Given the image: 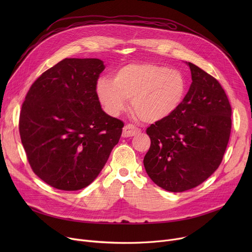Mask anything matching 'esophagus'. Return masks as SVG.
Listing matches in <instances>:
<instances>
[{"mask_svg": "<svg viewBox=\"0 0 252 252\" xmlns=\"http://www.w3.org/2000/svg\"><path fill=\"white\" fill-rule=\"evenodd\" d=\"M140 128L131 126V125H126L123 128V137L124 138H128V137H134L137 134L140 133Z\"/></svg>", "mask_w": 252, "mask_h": 252, "instance_id": "34e87169", "label": "esophagus"}]
</instances>
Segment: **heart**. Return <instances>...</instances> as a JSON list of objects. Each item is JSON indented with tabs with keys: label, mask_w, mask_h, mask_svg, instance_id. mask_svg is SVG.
<instances>
[{
	"label": "heart",
	"mask_w": 252,
	"mask_h": 252,
	"mask_svg": "<svg viewBox=\"0 0 252 252\" xmlns=\"http://www.w3.org/2000/svg\"><path fill=\"white\" fill-rule=\"evenodd\" d=\"M185 75L166 66L153 63H130L119 68L113 79L101 77L96 94L104 110L118 116L130 107L143 122L156 123L173 115L187 95Z\"/></svg>",
	"instance_id": "obj_1"
}]
</instances>
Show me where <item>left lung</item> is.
I'll use <instances>...</instances> for the list:
<instances>
[{
	"instance_id": "1",
	"label": "left lung",
	"mask_w": 252,
	"mask_h": 252,
	"mask_svg": "<svg viewBox=\"0 0 252 252\" xmlns=\"http://www.w3.org/2000/svg\"><path fill=\"white\" fill-rule=\"evenodd\" d=\"M192 84L181 107L147 128L151 139L144 166L169 192L197 187L218 169L231 134L232 109L215 77L191 62Z\"/></svg>"
}]
</instances>
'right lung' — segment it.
Masks as SVG:
<instances>
[{"instance_id": "obj_1", "label": "right lung", "mask_w": 252, "mask_h": 252, "mask_svg": "<svg viewBox=\"0 0 252 252\" xmlns=\"http://www.w3.org/2000/svg\"><path fill=\"white\" fill-rule=\"evenodd\" d=\"M97 58H65L31 87L19 133L33 173L64 191L86 188L107 162L124 123L105 113L96 94Z\"/></svg>"}]
</instances>
